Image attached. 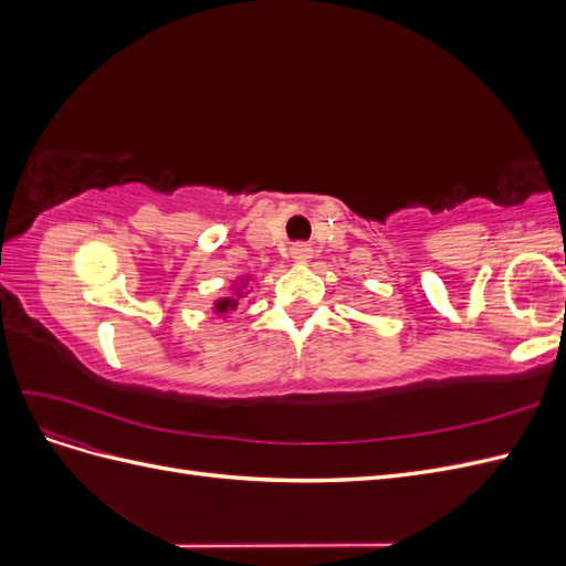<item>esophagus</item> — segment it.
Segmentation results:
<instances>
[{
    "label": "esophagus",
    "mask_w": 566,
    "mask_h": 566,
    "mask_svg": "<svg viewBox=\"0 0 566 566\" xmlns=\"http://www.w3.org/2000/svg\"><path fill=\"white\" fill-rule=\"evenodd\" d=\"M290 254H293V260H295V262L304 264V262H310V260H312L314 250H312V245H310V243H295L293 248H290Z\"/></svg>",
    "instance_id": "obj_1"
}]
</instances>
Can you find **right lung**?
Masks as SVG:
<instances>
[{
	"instance_id": "1",
	"label": "right lung",
	"mask_w": 566,
	"mask_h": 566,
	"mask_svg": "<svg viewBox=\"0 0 566 566\" xmlns=\"http://www.w3.org/2000/svg\"><path fill=\"white\" fill-rule=\"evenodd\" d=\"M233 306H235L233 300H224V302L217 304V312H227V310H233Z\"/></svg>"
}]
</instances>
